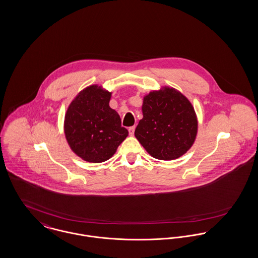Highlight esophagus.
Masks as SVG:
<instances>
[{"label":"esophagus","mask_w":258,"mask_h":258,"mask_svg":"<svg viewBox=\"0 0 258 258\" xmlns=\"http://www.w3.org/2000/svg\"><path fill=\"white\" fill-rule=\"evenodd\" d=\"M135 130H136V127H135V126H131V127H128L130 136H134V134H135Z\"/></svg>","instance_id":"obj_1"}]
</instances>
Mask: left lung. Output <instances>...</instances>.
Segmentation results:
<instances>
[{
	"label": "left lung",
	"instance_id": "8db88e82",
	"mask_svg": "<svg viewBox=\"0 0 258 258\" xmlns=\"http://www.w3.org/2000/svg\"><path fill=\"white\" fill-rule=\"evenodd\" d=\"M143 118L135 136L154 158L174 160L192 146L198 118L188 99L172 87H162L143 97Z\"/></svg>",
	"mask_w": 258,
	"mask_h": 258
}]
</instances>
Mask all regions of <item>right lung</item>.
<instances>
[{"label": "right lung", "mask_w": 258, "mask_h": 258, "mask_svg": "<svg viewBox=\"0 0 258 258\" xmlns=\"http://www.w3.org/2000/svg\"><path fill=\"white\" fill-rule=\"evenodd\" d=\"M112 93L97 84L90 85L70 104L63 131L71 149L90 163L111 158L119 144L128 136L120 125L119 114L110 108Z\"/></svg>", "instance_id": "1"}]
</instances>
